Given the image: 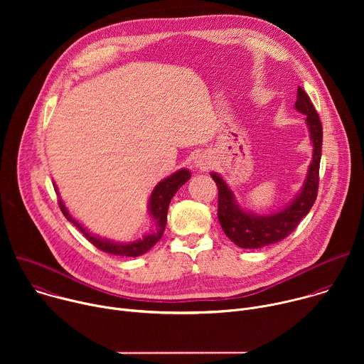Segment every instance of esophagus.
Listing matches in <instances>:
<instances>
[{"label": "esophagus", "instance_id": "esophagus-1", "mask_svg": "<svg viewBox=\"0 0 364 364\" xmlns=\"http://www.w3.org/2000/svg\"><path fill=\"white\" fill-rule=\"evenodd\" d=\"M194 167H196L197 170H201V171H204V170H207V168L210 167V160L207 159L204 154H201V155H197L196 160H194Z\"/></svg>", "mask_w": 364, "mask_h": 364}]
</instances>
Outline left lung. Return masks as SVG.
<instances>
[{
    "mask_svg": "<svg viewBox=\"0 0 364 364\" xmlns=\"http://www.w3.org/2000/svg\"><path fill=\"white\" fill-rule=\"evenodd\" d=\"M295 108L304 114L308 125L309 138L313 142V160L308 167L306 178L301 191L296 197L285 207L284 210L267 216H256L253 213L242 210L233 191L229 188L226 181L216 173L212 177L219 190L218 218L226 236L239 247L243 249H259L272 243H277L289 236L299 222L308 215L313 207L317 191H318V173L321 160V145H323V127L320 117L309 100V96L302 87L298 86Z\"/></svg>",
    "mask_w": 364,
    "mask_h": 364,
    "instance_id": "obj_1",
    "label": "left lung"
}]
</instances>
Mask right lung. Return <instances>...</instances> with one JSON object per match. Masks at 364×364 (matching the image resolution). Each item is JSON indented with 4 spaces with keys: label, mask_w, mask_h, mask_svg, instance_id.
I'll return each mask as SVG.
<instances>
[{
    "label": "right lung",
    "mask_w": 364,
    "mask_h": 364,
    "mask_svg": "<svg viewBox=\"0 0 364 364\" xmlns=\"http://www.w3.org/2000/svg\"><path fill=\"white\" fill-rule=\"evenodd\" d=\"M191 177L190 171L187 168H181L177 173L171 174L170 177L164 178L163 181H160L155 188L151 193L149 197V203H148V210H149V216L152 218L154 223H155V229L152 232H149L148 235H145L142 239L131 242V243H117L108 239H102L97 237L92 233H89L76 219H73L70 216V213L68 212L66 205L63 203V200H59V207L62 213L65 215V218L72 222L82 233L83 236L92 243L95 245L97 249L111 253V255H118V256H131V257H136L139 255H144L145 252H148L155 243H157L164 230H166V225H167V212H168V205L171 198L174 197V194L177 193V190ZM55 188L58 191V187L55 184Z\"/></svg>",
    "instance_id": "add662e5"
}]
</instances>
